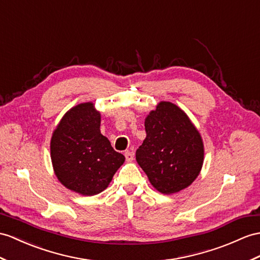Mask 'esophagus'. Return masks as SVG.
Wrapping results in <instances>:
<instances>
[{"label":"esophagus","mask_w":260,"mask_h":260,"mask_svg":"<svg viewBox=\"0 0 260 260\" xmlns=\"http://www.w3.org/2000/svg\"><path fill=\"white\" fill-rule=\"evenodd\" d=\"M124 156H125L126 162H131L132 160L135 159V153H134V152L128 151V152H125V153H124Z\"/></svg>","instance_id":"esophagus-1"}]
</instances>
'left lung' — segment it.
<instances>
[{
  "label": "left lung",
  "instance_id": "1",
  "mask_svg": "<svg viewBox=\"0 0 260 260\" xmlns=\"http://www.w3.org/2000/svg\"><path fill=\"white\" fill-rule=\"evenodd\" d=\"M147 138L136 152L139 166L163 194L191 185L204 161V145L198 129L178 106L161 101L144 121Z\"/></svg>",
  "mask_w": 260,
  "mask_h": 260
}]
</instances>
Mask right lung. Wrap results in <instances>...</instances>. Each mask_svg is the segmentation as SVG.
<instances>
[{"label": "right lung", "instance_id": "right-lung-1", "mask_svg": "<svg viewBox=\"0 0 260 260\" xmlns=\"http://www.w3.org/2000/svg\"><path fill=\"white\" fill-rule=\"evenodd\" d=\"M100 112L92 103L65 113L50 141V157L57 179L81 195L92 196L108 187L124 156L100 134Z\"/></svg>", "mask_w": 260, "mask_h": 260}]
</instances>
